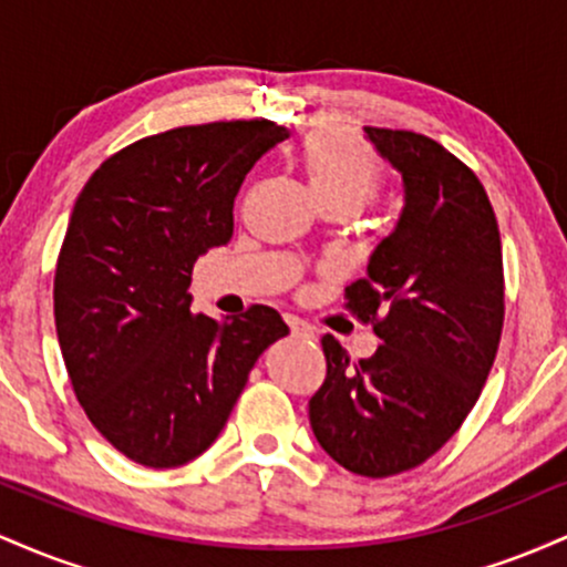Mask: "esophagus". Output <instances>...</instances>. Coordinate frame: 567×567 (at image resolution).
Instances as JSON below:
<instances>
[{
  "mask_svg": "<svg viewBox=\"0 0 567 567\" xmlns=\"http://www.w3.org/2000/svg\"><path fill=\"white\" fill-rule=\"evenodd\" d=\"M285 322H288V328H290L292 336H298V338H311V336H315V330H311V324L303 322V320H298V317L285 315Z\"/></svg>",
  "mask_w": 567,
  "mask_h": 567,
  "instance_id": "34e87169",
  "label": "esophagus"
}]
</instances>
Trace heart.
I'll return each instance as SVG.
<instances>
[{
	"mask_svg": "<svg viewBox=\"0 0 567 567\" xmlns=\"http://www.w3.org/2000/svg\"><path fill=\"white\" fill-rule=\"evenodd\" d=\"M303 162L320 202H351L360 210L383 184L379 154L349 130H320L311 135L306 141Z\"/></svg>",
	"mask_w": 567,
	"mask_h": 567,
	"instance_id": "1",
	"label": "heart"
}]
</instances>
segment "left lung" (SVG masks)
I'll use <instances>...</instances> for the list:
<instances>
[{
  "instance_id": "obj_1",
  "label": "left lung",
  "mask_w": 567,
  "mask_h": 567,
  "mask_svg": "<svg viewBox=\"0 0 567 567\" xmlns=\"http://www.w3.org/2000/svg\"><path fill=\"white\" fill-rule=\"evenodd\" d=\"M365 133L405 184L396 229L343 296L381 347L354 362L322 336L328 373L309 421L343 470L381 480L432 458L477 402L504 328V261L472 167L421 133Z\"/></svg>"
}]
</instances>
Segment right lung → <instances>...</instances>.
<instances>
[{
    "label": "right lung",
    "instance_id": "1",
    "mask_svg": "<svg viewBox=\"0 0 567 567\" xmlns=\"http://www.w3.org/2000/svg\"><path fill=\"white\" fill-rule=\"evenodd\" d=\"M288 130L271 120L184 125L130 143L90 175L58 252L55 330L76 400L122 455L152 470L197 458L247 375L288 336L271 306L192 315V269L234 234L247 171Z\"/></svg>",
    "mask_w": 567,
    "mask_h": 567
}]
</instances>
